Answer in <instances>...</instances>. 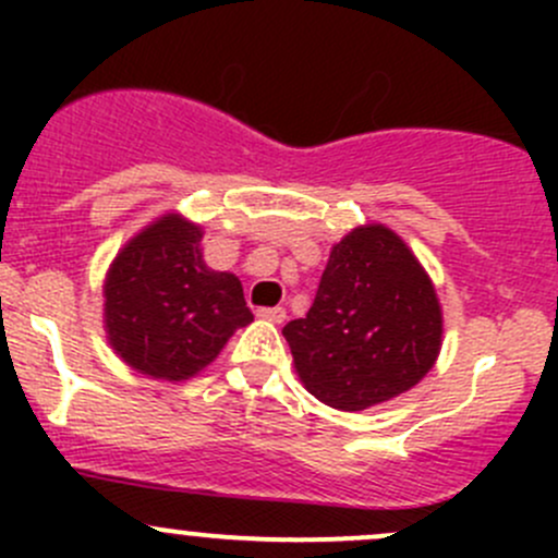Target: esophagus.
<instances>
[{
    "instance_id": "obj_1",
    "label": "esophagus",
    "mask_w": 558,
    "mask_h": 558,
    "mask_svg": "<svg viewBox=\"0 0 558 558\" xmlns=\"http://www.w3.org/2000/svg\"><path fill=\"white\" fill-rule=\"evenodd\" d=\"M256 315H258V318H264V320H272V324H283V320H286L283 307H258Z\"/></svg>"
}]
</instances>
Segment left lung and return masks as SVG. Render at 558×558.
I'll return each mask as SVG.
<instances>
[{
  "label": "left lung",
  "mask_w": 558,
  "mask_h": 558,
  "mask_svg": "<svg viewBox=\"0 0 558 558\" xmlns=\"http://www.w3.org/2000/svg\"><path fill=\"white\" fill-rule=\"evenodd\" d=\"M283 337L302 386L345 413L410 391L435 367L442 307L426 269L386 223L331 245L313 307Z\"/></svg>",
  "instance_id": "1"
}]
</instances>
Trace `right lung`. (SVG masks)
Returning <instances> with one entry per match:
<instances>
[{
  "label": "right lung",
  "mask_w": 558,
  "mask_h": 558,
  "mask_svg": "<svg viewBox=\"0 0 558 558\" xmlns=\"http://www.w3.org/2000/svg\"><path fill=\"white\" fill-rule=\"evenodd\" d=\"M199 223L165 213L140 229L105 275V335L134 373L180 384L218 359L253 320L238 275L202 258Z\"/></svg>",
  "instance_id": "1"
}]
</instances>
